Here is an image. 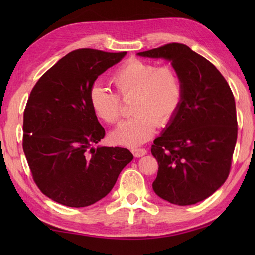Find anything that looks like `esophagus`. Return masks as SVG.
Returning <instances> with one entry per match:
<instances>
[{
  "label": "esophagus",
  "mask_w": 255,
  "mask_h": 255,
  "mask_svg": "<svg viewBox=\"0 0 255 255\" xmlns=\"http://www.w3.org/2000/svg\"><path fill=\"white\" fill-rule=\"evenodd\" d=\"M131 152L134 156H136V158H140V156H143L144 154H147L148 151L144 148H134L131 150Z\"/></svg>",
  "instance_id": "esophagus-1"
}]
</instances>
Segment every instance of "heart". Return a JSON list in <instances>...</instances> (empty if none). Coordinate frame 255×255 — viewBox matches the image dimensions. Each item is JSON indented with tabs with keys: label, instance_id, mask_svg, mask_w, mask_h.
Returning <instances> with one entry per match:
<instances>
[{
	"label": "heart",
	"instance_id": "b5f03b06",
	"mask_svg": "<svg viewBox=\"0 0 255 255\" xmlns=\"http://www.w3.org/2000/svg\"><path fill=\"white\" fill-rule=\"evenodd\" d=\"M117 94L101 84H93L89 101L95 115L107 124L122 117V101H131L134 115L113 131L114 142L136 147L153 136L156 125L165 127L175 117L183 101V82L172 66L129 59L111 77Z\"/></svg>",
	"mask_w": 255,
	"mask_h": 255
}]
</instances>
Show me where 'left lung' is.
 Segmentation results:
<instances>
[{
  "label": "left lung",
  "instance_id": "obj_1",
  "mask_svg": "<svg viewBox=\"0 0 255 255\" xmlns=\"http://www.w3.org/2000/svg\"><path fill=\"white\" fill-rule=\"evenodd\" d=\"M139 56L172 61L183 82V101L151 153L158 161L152 187L171 204L193 205L209 197L231 169L238 122L235 96L213 63L180 42Z\"/></svg>",
  "mask_w": 255,
  "mask_h": 255
}]
</instances>
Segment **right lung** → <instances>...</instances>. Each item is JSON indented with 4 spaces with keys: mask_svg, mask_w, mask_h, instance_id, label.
<instances>
[{
    "mask_svg": "<svg viewBox=\"0 0 255 255\" xmlns=\"http://www.w3.org/2000/svg\"><path fill=\"white\" fill-rule=\"evenodd\" d=\"M125 55L73 50L42 74L30 92L24 111V153L38 188L59 204L79 208L96 203L133 159L125 148H94L105 130L89 101L97 77Z\"/></svg>",
    "mask_w": 255,
    "mask_h": 255,
    "instance_id": "right-lung-1",
    "label": "right lung"
}]
</instances>
